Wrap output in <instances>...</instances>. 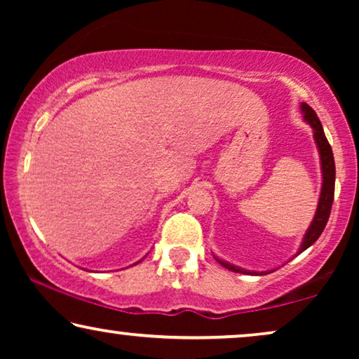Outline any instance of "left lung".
I'll list each match as a JSON object with an SVG mask.
<instances>
[{
    "mask_svg": "<svg viewBox=\"0 0 359 359\" xmlns=\"http://www.w3.org/2000/svg\"><path fill=\"white\" fill-rule=\"evenodd\" d=\"M301 111L304 116V121L309 122L311 127L313 129V140H316L317 149H318V155H320V166H322V191H320V198H318V204H317V210L316 215H313L311 227L307 229L306 235H304L301 248H299V253H302L304 250H307L312 243L317 242V238L320 237L323 229L328 222V217H330V210H332V204H333V194H335V160H333V151L332 147L328 144L325 132H323V127L318 121V117L316 114V111L312 109L311 106L302 102L301 104ZM217 262L222 264L224 268L230 269L233 273H242V274H258L257 271H248V269L233 266L227 262H222L217 257H214ZM271 271L266 273H259V274H268Z\"/></svg>",
    "mask_w": 359,
    "mask_h": 359,
    "instance_id": "left-lung-1",
    "label": "left lung"
}]
</instances>
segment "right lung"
<instances>
[{
    "label": "right lung",
    "mask_w": 359,
    "mask_h": 359,
    "mask_svg": "<svg viewBox=\"0 0 359 359\" xmlns=\"http://www.w3.org/2000/svg\"><path fill=\"white\" fill-rule=\"evenodd\" d=\"M137 263H139V262H137Z\"/></svg>",
    "instance_id": "add662e5"
}]
</instances>
